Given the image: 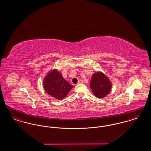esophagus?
Returning <instances> with one entry per match:
<instances>
[{"mask_svg": "<svg viewBox=\"0 0 151 151\" xmlns=\"http://www.w3.org/2000/svg\"><path fill=\"white\" fill-rule=\"evenodd\" d=\"M82 83H83V80H80L78 81V84H82Z\"/></svg>", "mask_w": 151, "mask_h": 151, "instance_id": "1", "label": "esophagus"}]
</instances>
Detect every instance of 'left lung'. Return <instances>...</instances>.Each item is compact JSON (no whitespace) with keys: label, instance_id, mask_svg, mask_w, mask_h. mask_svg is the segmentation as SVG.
<instances>
[{"label":"left lung","instance_id":"1","mask_svg":"<svg viewBox=\"0 0 151 151\" xmlns=\"http://www.w3.org/2000/svg\"><path fill=\"white\" fill-rule=\"evenodd\" d=\"M90 88L96 97L102 99L110 92L111 84L109 79L103 73L96 72L94 73L91 81Z\"/></svg>","mask_w":151,"mask_h":151}]
</instances>
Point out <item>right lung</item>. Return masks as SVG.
<instances>
[{
	"mask_svg": "<svg viewBox=\"0 0 151 151\" xmlns=\"http://www.w3.org/2000/svg\"><path fill=\"white\" fill-rule=\"evenodd\" d=\"M43 86L47 93L58 100L64 99L73 87L57 70L51 71L46 75Z\"/></svg>",
	"mask_w": 151,
	"mask_h": 151,
	"instance_id": "right-lung-1",
	"label": "right lung"
}]
</instances>
